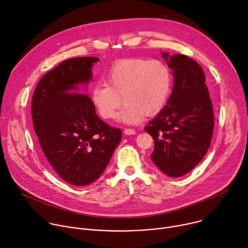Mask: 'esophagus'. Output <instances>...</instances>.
Masks as SVG:
<instances>
[{
  "mask_svg": "<svg viewBox=\"0 0 248 248\" xmlns=\"http://www.w3.org/2000/svg\"><path fill=\"white\" fill-rule=\"evenodd\" d=\"M124 132L125 134H127V135H131V134H135V133H136L135 129L130 128V127H126V128H124Z\"/></svg>",
  "mask_w": 248,
  "mask_h": 248,
  "instance_id": "1",
  "label": "esophagus"
}]
</instances>
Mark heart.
<instances>
[{
  "label": "heart",
  "instance_id": "1",
  "mask_svg": "<svg viewBox=\"0 0 248 248\" xmlns=\"http://www.w3.org/2000/svg\"><path fill=\"white\" fill-rule=\"evenodd\" d=\"M104 80L91 90L98 114L105 120L113 119L124 101L118 119L136 124L145 115H155L164 108L170 94L172 75L162 60L131 58L111 65Z\"/></svg>",
  "mask_w": 248,
  "mask_h": 248
}]
</instances>
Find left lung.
<instances>
[{
  "mask_svg": "<svg viewBox=\"0 0 248 248\" xmlns=\"http://www.w3.org/2000/svg\"><path fill=\"white\" fill-rule=\"evenodd\" d=\"M163 58L172 69V92L164 109L144 128L154 139L151 159L167 175L189 172L206 155L214 130V112L201 66L186 55Z\"/></svg>",
  "mask_w": 248,
  "mask_h": 248,
  "instance_id": "8db88e82",
  "label": "left lung"
}]
</instances>
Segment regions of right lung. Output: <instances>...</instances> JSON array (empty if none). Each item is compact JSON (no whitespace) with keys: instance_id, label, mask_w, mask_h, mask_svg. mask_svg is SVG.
<instances>
[{"instance_id":"right-lung-1","label":"right lung","mask_w":248,"mask_h":248,"mask_svg":"<svg viewBox=\"0 0 248 248\" xmlns=\"http://www.w3.org/2000/svg\"><path fill=\"white\" fill-rule=\"evenodd\" d=\"M98 61L81 57L61 62L41 78L32 97L33 126L41 149L53 170L73 186L95 182L122 140V130L96 115L87 95L67 93L90 81Z\"/></svg>"}]
</instances>
